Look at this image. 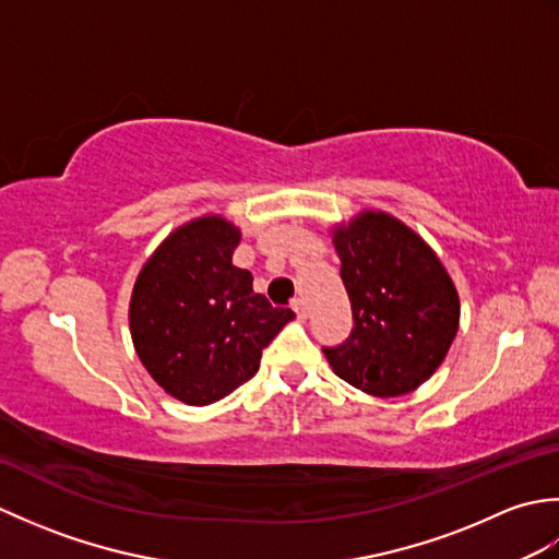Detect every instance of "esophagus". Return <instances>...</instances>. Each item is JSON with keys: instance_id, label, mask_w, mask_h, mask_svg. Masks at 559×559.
Returning <instances> with one entry per match:
<instances>
[{"instance_id": "esophagus-1", "label": "esophagus", "mask_w": 559, "mask_h": 559, "mask_svg": "<svg viewBox=\"0 0 559 559\" xmlns=\"http://www.w3.org/2000/svg\"><path fill=\"white\" fill-rule=\"evenodd\" d=\"M293 310H295V314H298V319H307V302L302 298L293 300Z\"/></svg>"}]
</instances>
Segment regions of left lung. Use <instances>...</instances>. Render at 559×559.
<instances>
[{"label":"left lung","instance_id":"obj_1","mask_svg":"<svg viewBox=\"0 0 559 559\" xmlns=\"http://www.w3.org/2000/svg\"><path fill=\"white\" fill-rule=\"evenodd\" d=\"M353 331L324 348L341 379L370 396L411 394L444 362L461 302L435 249L386 211L365 209L331 228Z\"/></svg>","mask_w":559,"mask_h":559}]
</instances>
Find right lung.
<instances>
[{
	"label": "right lung",
	"mask_w": 559,
	"mask_h": 559,
	"mask_svg": "<svg viewBox=\"0 0 559 559\" xmlns=\"http://www.w3.org/2000/svg\"><path fill=\"white\" fill-rule=\"evenodd\" d=\"M240 240L235 223L204 213L165 237L134 281V350L153 382L187 406L216 403L254 377L261 350L295 317L233 264Z\"/></svg>",
	"instance_id": "1"
}]
</instances>
